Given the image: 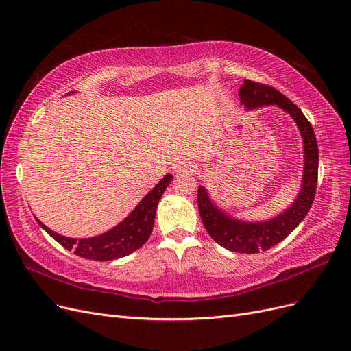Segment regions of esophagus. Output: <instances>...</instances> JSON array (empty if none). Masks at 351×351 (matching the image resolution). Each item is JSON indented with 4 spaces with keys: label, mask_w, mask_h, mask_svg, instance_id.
<instances>
[{
    "label": "esophagus",
    "mask_w": 351,
    "mask_h": 351,
    "mask_svg": "<svg viewBox=\"0 0 351 351\" xmlns=\"http://www.w3.org/2000/svg\"><path fill=\"white\" fill-rule=\"evenodd\" d=\"M195 165L189 161H180L174 165V173H187L189 169H192Z\"/></svg>",
    "instance_id": "esophagus-1"
}]
</instances>
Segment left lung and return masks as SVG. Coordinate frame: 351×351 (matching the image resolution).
Wrapping results in <instances>:
<instances>
[{
    "label": "left lung",
    "mask_w": 351,
    "mask_h": 351,
    "mask_svg": "<svg viewBox=\"0 0 351 351\" xmlns=\"http://www.w3.org/2000/svg\"><path fill=\"white\" fill-rule=\"evenodd\" d=\"M239 95L246 110H256L265 107V105H277L278 108L290 114L303 137L304 169L302 187L293 204L277 217L261 222L237 219L218 208L209 197L208 190L204 186H199L197 206L202 222H204L209 236L222 247L231 252L253 254L268 250L282 241L287 236L291 234L293 230L307 215L316 193L319 152H317L312 124L306 119L302 110L289 98L284 97L281 92L267 86V84L244 80Z\"/></svg>",
    "instance_id": "obj_1"
}]
</instances>
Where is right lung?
Segmentation results:
<instances>
[{
    "label": "right lung",
    "mask_w": 351,
    "mask_h": 351,
    "mask_svg": "<svg viewBox=\"0 0 351 351\" xmlns=\"http://www.w3.org/2000/svg\"><path fill=\"white\" fill-rule=\"evenodd\" d=\"M173 176L167 174L149 193H147L129 215H127L120 224H117L104 234L89 237V239H71L61 236L52 231L45 224L36 218L38 224L44 228L48 234L57 240L62 247L67 250H74L80 258L92 261H112L119 259L134 250L141 249L149 239L154 221L156 214L158 202L164 195L165 189L171 183Z\"/></svg>",
    "instance_id": "add662e5"
}]
</instances>
